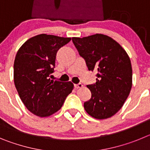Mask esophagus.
Returning a JSON list of instances; mask_svg holds the SVG:
<instances>
[{"label":"esophagus","mask_w":150,"mask_h":150,"mask_svg":"<svg viewBox=\"0 0 150 150\" xmlns=\"http://www.w3.org/2000/svg\"><path fill=\"white\" fill-rule=\"evenodd\" d=\"M74 87H75V88H83V86L82 83H78V84L74 85Z\"/></svg>","instance_id":"34e87169"}]
</instances>
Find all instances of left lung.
I'll return each mask as SVG.
<instances>
[{
    "label": "left lung",
    "instance_id": "1",
    "mask_svg": "<svg viewBox=\"0 0 150 150\" xmlns=\"http://www.w3.org/2000/svg\"><path fill=\"white\" fill-rule=\"evenodd\" d=\"M89 71H98L96 83L88 85L91 99L84 103L88 115L105 120L122 108L132 86V67L125 50L110 37L96 34L73 38Z\"/></svg>",
    "mask_w": 150,
    "mask_h": 150
}]
</instances>
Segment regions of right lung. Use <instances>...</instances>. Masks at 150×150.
<instances>
[{
  "mask_svg": "<svg viewBox=\"0 0 150 150\" xmlns=\"http://www.w3.org/2000/svg\"><path fill=\"white\" fill-rule=\"evenodd\" d=\"M71 40L39 34L28 40L17 52L13 66L15 86L23 104L36 116L47 117L59 110L74 88L71 81L50 78L57 52Z\"/></svg>",
  "mask_w": 150,
  "mask_h": 150,
  "instance_id": "add662e5",
  "label": "right lung"
}]
</instances>
